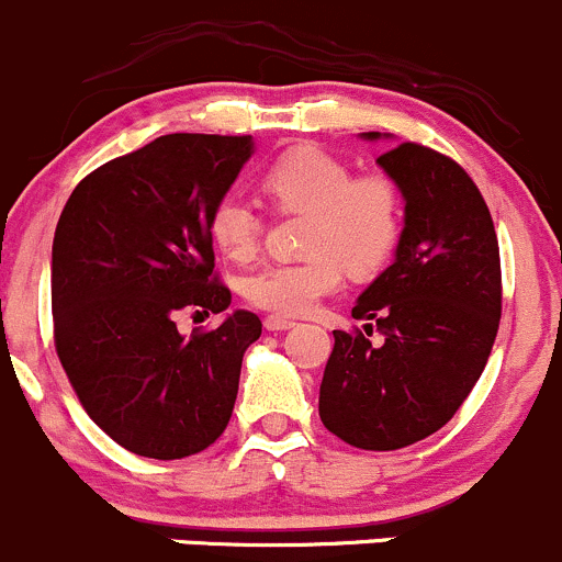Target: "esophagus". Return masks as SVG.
Returning <instances> with one entry per match:
<instances>
[{
    "label": "esophagus",
    "instance_id": "34e87169",
    "mask_svg": "<svg viewBox=\"0 0 562 562\" xmlns=\"http://www.w3.org/2000/svg\"><path fill=\"white\" fill-rule=\"evenodd\" d=\"M263 326L269 328V331H288V328L296 326V321H291V317H280V315H269L263 321Z\"/></svg>",
    "mask_w": 562,
    "mask_h": 562
}]
</instances>
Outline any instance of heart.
Segmentation results:
<instances>
[{"mask_svg": "<svg viewBox=\"0 0 562 562\" xmlns=\"http://www.w3.org/2000/svg\"><path fill=\"white\" fill-rule=\"evenodd\" d=\"M266 198L280 212L307 214L304 252L293 263H269L245 277V299L280 317L313 313L339 291L345 269L370 277L386 266L402 231V195L386 173L353 176V168L321 146H296L266 166ZM209 239L225 258L252 260L263 236L258 212L239 195H223L206 220Z\"/></svg>", "mask_w": 562, "mask_h": 562, "instance_id": "b5f03b06", "label": "heart"}]
</instances>
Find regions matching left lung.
Masks as SVG:
<instances>
[{
	"label": "left lung",
	"instance_id": "8db88e82",
	"mask_svg": "<svg viewBox=\"0 0 562 562\" xmlns=\"http://www.w3.org/2000/svg\"><path fill=\"white\" fill-rule=\"evenodd\" d=\"M378 138V133H364ZM405 198L394 263L334 331L321 422L364 451H396L454 418L484 372L503 310L501 247L484 195L459 162L422 144L378 157ZM384 334L369 342V328Z\"/></svg>",
	"mask_w": 562,
	"mask_h": 562
}]
</instances>
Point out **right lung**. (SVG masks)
I'll return each mask as SVG.
<instances>
[{
	"label": "right lung",
	"mask_w": 562,
	"mask_h": 562,
	"mask_svg": "<svg viewBox=\"0 0 562 562\" xmlns=\"http://www.w3.org/2000/svg\"><path fill=\"white\" fill-rule=\"evenodd\" d=\"M249 155V135H160L83 176L56 223V356L89 418L138 457L198 454L234 413L260 317L184 337L176 315L228 310L206 220Z\"/></svg>",
	"instance_id": "1"
}]
</instances>
